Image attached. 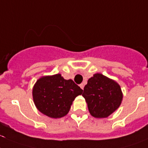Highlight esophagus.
Listing matches in <instances>:
<instances>
[{
  "instance_id": "obj_1",
  "label": "esophagus",
  "mask_w": 148,
  "mask_h": 148,
  "mask_svg": "<svg viewBox=\"0 0 148 148\" xmlns=\"http://www.w3.org/2000/svg\"><path fill=\"white\" fill-rule=\"evenodd\" d=\"M79 86H80V88H81L82 89H84V86H85V85H84V84H83V83H82V84H80V85H79Z\"/></svg>"
}]
</instances>
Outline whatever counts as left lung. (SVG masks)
<instances>
[{"label": "left lung", "mask_w": 148, "mask_h": 148, "mask_svg": "<svg viewBox=\"0 0 148 148\" xmlns=\"http://www.w3.org/2000/svg\"><path fill=\"white\" fill-rule=\"evenodd\" d=\"M82 96L91 116L96 118L109 116L119 107L123 93L115 81L97 73L88 79Z\"/></svg>", "instance_id": "left-lung-1"}]
</instances>
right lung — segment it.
I'll return each mask as SVG.
<instances>
[{"label":"right lung","instance_id":"right-lung-1","mask_svg":"<svg viewBox=\"0 0 148 148\" xmlns=\"http://www.w3.org/2000/svg\"><path fill=\"white\" fill-rule=\"evenodd\" d=\"M82 91L73 80H66L57 74L39 79L33 88L32 95L40 112L51 118H60L68 113L74 99Z\"/></svg>","mask_w":148,"mask_h":148}]
</instances>
